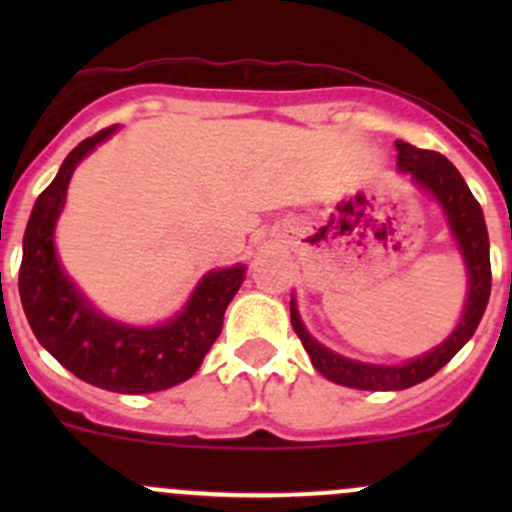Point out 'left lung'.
<instances>
[{"mask_svg": "<svg viewBox=\"0 0 512 512\" xmlns=\"http://www.w3.org/2000/svg\"><path fill=\"white\" fill-rule=\"evenodd\" d=\"M396 151H399L401 173H409L418 185H423V188L441 203L443 213H446L453 237H456L463 260H466L468 299L461 322H458V327L453 329V334L446 342L438 344L431 352L396 366L364 364V361L347 359V356L332 352V349H327L324 344H319L317 339L309 337V332L304 329L297 312V304H294L292 299V302H289L292 327L294 332H297L299 342L307 349L314 369H317L319 374L327 376L329 381H334V384L349 386V389L399 391L426 381L428 376H433L438 369H443L453 356L461 352L463 344L473 337L490 297L488 230H485L483 210H480L478 200L473 198V193L468 190L463 175L458 173L456 165H453L451 160L436 151H421V148L404 141H396Z\"/></svg>", "mask_w": 512, "mask_h": 512, "instance_id": "1", "label": "left lung"}]
</instances>
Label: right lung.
<instances>
[{"instance_id":"add662e5","label":"right lung","mask_w":512,"mask_h":512,"mask_svg":"<svg viewBox=\"0 0 512 512\" xmlns=\"http://www.w3.org/2000/svg\"><path fill=\"white\" fill-rule=\"evenodd\" d=\"M113 131L116 126L103 128L81 141L36 198L24 232L19 294L41 347L71 374L118 394H153L198 371L223 332L225 309L245 280V267L208 272L183 312L156 327H133L94 309L56 260L54 225L74 168Z\"/></svg>"}]
</instances>
